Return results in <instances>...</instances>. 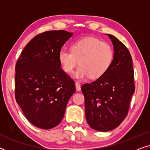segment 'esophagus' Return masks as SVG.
<instances>
[{"label":"esophagus","mask_w":150,"mask_h":150,"mask_svg":"<svg viewBox=\"0 0 150 150\" xmlns=\"http://www.w3.org/2000/svg\"><path fill=\"white\" fill-rule=\"evenodd\" d=\"M75 85H76V91H81V85H80V83L79 82H76L75 83Z\"/></svg>","instance_id":"34e87169"}]
</instances>
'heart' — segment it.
I'll list each match as a JSON object with an SVG mask.
<instances>
[{"label": "heart", "instance_id": "b5f03b06", "mask_svg": "<svg viewBox=\"0 0 150 150\" xmlns=\"http://www.w3.org/2000/svg\"><path fill=\"white\" fill-rule=\"evenodd\" d=\"M71 51L62 49L58 58L63 71L71 74L76 65H80L75 71L77 79L89 76L98 79L103 76L111 66L114 52L108 43L93 37H85L72 43Z\"/></svg>", "mask_w": 150, "mask_h": 150}]
</instances>
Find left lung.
<instances>
[{"label":"left lung","instance_id":"8db88e82","mask_svg":"<svg viewBox=\"0 0 150 150\" xmlns=\"http://www.w3.org/2000/svg\"><path fill=\"white\" fill-rule=\"evenodd\" d=\"M113 45L114 59L101 77L81 87L89 126L100 132L113 130L128 114L134 93V70L130 53L117 38L107 34Z\"/></svg>","mask_w":150,"mask_h":150}]
</instances>
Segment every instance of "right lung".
I'll return each mask as SVG.
<instances>
[{"instance_id": "1", "label": "right lung", "mask_w": 150, "mask_h": 150, "mask_svg": "<svg viewBox=\"0 0 150 150\" xmlns=\"http://www.w3.org/2000/svg\"><path fill=\"white\" fill-rule=\"evenodd\" d=\"M73 33L50 30L26 44L16 65L15 96L26 118L42 129L56 127L63 120L74 82L62 69L59 51Z\"/></svg>"}]
</instances>
